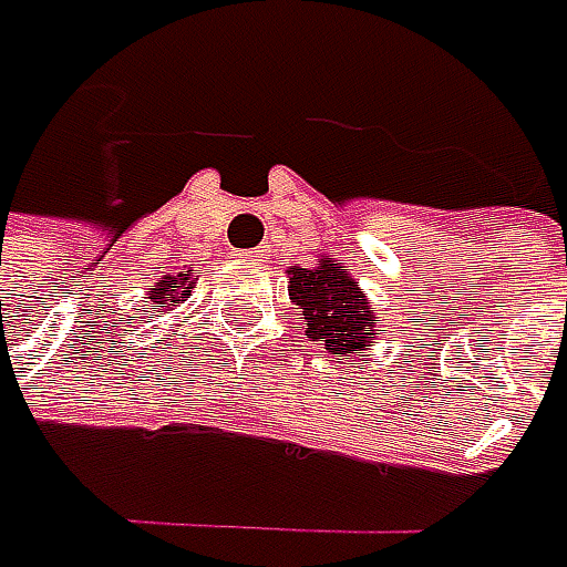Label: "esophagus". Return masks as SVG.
<instances>
[{
  "mask_svg": "<svg viewBox=\"0 0 567 567\" xmlns=\"http://www.w3.org/2000/svg\"><path fill=\"white\" fill-rule=\"evenodd\" d=\"M239 258H243V261H261V258H265V249L239 251Z\"/></svg>",
  "mask_w": 567,
  "mask_h": 567,
  "instance_id": "34e87169",
  "label": "esophagus"
}]
</instances>
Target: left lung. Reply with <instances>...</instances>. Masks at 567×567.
Here are the masks:
<instances>
[{
	"mask_svg": "<svg viewBox=\"0 0 567 567\" xmlns=\"http://www.w3.org/2000/svg\"><path fill=\"white\" fill-rule=\"evenodd\" d=\"M287 274L290 299L306 318V338L338 357H353L375 343V312L347 265L321 258L318 268H293Z\"/></svg>",
	"mask_w": 567,
	"mask_h": 567,
	"instance_id": "obj_1",
	"label": "left lung"
}]
</instances>
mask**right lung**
<instances>
[{
    "label": "right lung",
    "mask_w": 567,
    "mask_h": 567,
    "mask_svg": "<svg viewBox=\"0 0 567 567\" xmlns=\"http://www.w3.org/2000/svg\"><path fill=\"white\" fill-rule=\"evenodd\" d=\"M195 280H198V277H192V274H166V277H161V284H154V287L147 290V306H151L154 312H169L176 302L188 299Z\"/></svg>",
    "instance_id": "add662e5"
}]
</instances>
